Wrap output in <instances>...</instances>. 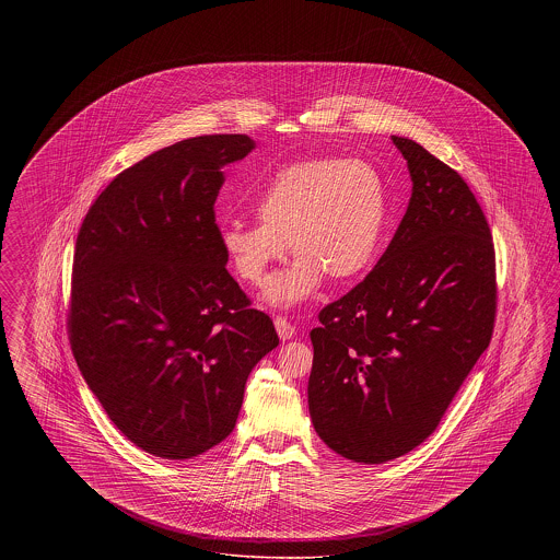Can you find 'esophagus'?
<instances>
[{"instance_id":"obj_1","label":"esophagus","mask_w":560,"mask_h":560,"mask_svg":"<svg viewBox=\"0 0 560 560\" xmlns=\"http://www.w3.org/2000/svg\"><path fill=\"white\" fill-rule=\"evenodd\" d=\"M275 327H277V334H279V338L283 342L292 340L293 336H295V327L285 317H275Z\"/></svg>"}]
</instances>
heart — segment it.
Masks as SVG:
<instances>
[{"label": "heart", "instance_id": "obj_1", "mask_svg": "<svg viewBox=\"0 0 560 560\" xmlns=\"http://www.w3.org/2000/svg\"><path fill=\"white\" fill-rule=\"evenodd\" d=\"M254 222H229L220 245L245 283L262 285L283 260L295 262L268 281L272 306L298 304L319 290L323 277L345 283L361 277L380 252L388 197L380 172L365 160L320 158L281 167L256 201Z\"/></svg>", "mask_w": 560, "mask_h": 560}]
</instances>
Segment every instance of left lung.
Instances as JSON below:
<instances>
[{"instance_id": "8db88e82", "label": "left lung", "mask_w": 560, "mask_h": 560, "mask_svg": "<svg viewBox=\"0 0 560 560\" xmlns=\"http://www.w3.org/2000/svg\"><path fill=\"white\" fill-rule=\"evenodd\" d=\"M411 199L372 272L319 313L308 411L342 457L384 464L424 443L495 323V249L464 178L409 138Z\"/></svg>"}]
</instances>
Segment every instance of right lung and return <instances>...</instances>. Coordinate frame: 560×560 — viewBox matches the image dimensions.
I'll return each instance as SVG.
<instances>
[{"label":"right lung","instance_id":"right-lung-1","mask_svg":"<svg viewBox=\"0 0 560 560\" xmlns=\"http://www.w3.org/2000/svg\"><path fill=\"white\" fill-rule=\"evenodd\" d=\"M245 133L180 140L115 176L85 213L69 340L81 375L136 447L188 459L237 422L247 375L279 345L226 270L213 203Z\"/></svg>","mask_w":560,"mask_h":560}]
</instances>
